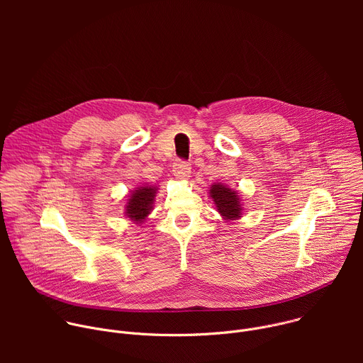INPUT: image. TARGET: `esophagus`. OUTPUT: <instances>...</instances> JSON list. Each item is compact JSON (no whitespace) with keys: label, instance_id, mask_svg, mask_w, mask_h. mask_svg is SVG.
<instances>
[{"label":"esophagus","instance_id":"34e87169","mask_svg":"<svg viewBox=\"0 0 363 363\" xmlns=\"http://www.w3.org/2000/svg\"><path fill=\"white\" fill-rule=\"evenodd\" d=\"M172 172L174 175L178 178V179H186L189 175H191V167L186 161H177L174 164V168H172Z\"/></svg>","mask_w":363,"mask_h":363}]
</instances>
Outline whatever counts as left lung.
Instances as JSON below:
<instances>
[{"label":"left lung","instance_id":"1","mask_svg":"<svg viewBox=\"0 0 363 363\" xmlns=\"http://www.w3.org/2000/svg\"><path fill=\"white\" fill-rule=\"evenodd\" d=\"M210 194L214 199V203L217 205V211L225 220H235L241 216V205L235 191L221 184H216L210 189Z\"/></svg>","mask_w":363,"mask_h":363}]
</instances>
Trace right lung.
<instances>
[{"instance_id": "obj_1", "label": "right lung", "mask_w": 363, "mask_h": 363, "mask_svg": "<svg viewBox=\"0 0 363 363\" xmlns=\"http://www.w3.org/2000/svg\"><path fill=\"white\" fill-rule=\"evenodd\" d=\"M157 194V188L153 186H139L133 191L126 205L128 218L136 221V224L143 223V220L152 211V202Z\"/></svg>"}]
</instances>
